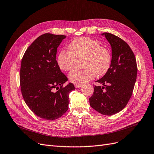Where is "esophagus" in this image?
I'll list each match as a JSON object with an SVG mask.
<instances>
[{
	"instance_id": "34e87169",
	"label": "esophagus",
	"mask_w": 154,
	"mask_h": 154,
	"mask_svg": "<svg viewBox=\"0 0 154 154\" xmlns=\"http://www.w3.org/2000/svg\"><path fill=\"white\" fill-rule=\"evenodd\" d=\"M82 84H75L74 85V87H75L76 88H80L81 87H82Z\"/></svg>"
}]
</instances>
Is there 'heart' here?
I'll return each instance as SVG.
<instances>
[{
  "instance_id": "heart-1",
  "label": "heart",
  "mask_w": 154,
  "mask_h": 154,
  "mask_svg": "<svg viewBox=\"0 0 154 154\" xmlns=\"http://www.w3.org/2000/svg\"><path fill=\"white\" fill-rule=\"evenodd\" d=\"M84 58L83 70H73L69 74L71 82L83 84L92 80L96 76H103L109 71L112 64L110 51L101 46L98 40L88 37H81L72 40L69 44V51L59 53L57 62L59 68L69 71L75 66L76 60Z\"/></svg>"
}]
</instances>
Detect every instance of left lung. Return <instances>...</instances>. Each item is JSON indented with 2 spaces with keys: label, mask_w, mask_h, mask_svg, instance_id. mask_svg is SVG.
Segmentation results:
<instances>
[{
  "label": "left lung",
  "mask_w": 154,
  "mask_h": 154,
  "mask_svg": "<svg viewBox=\"0 0 154 154\" xmlns=\"http://www.w3.org/2000/svg\"><path fill=\"white\" fill-rule=\"evenodd\" d=\"M112 48V64L109 71L97 80L103 86L94 85L89 98L92 108L100 114L111 116L119 112L132 96L137 78L135 55L128 44L119 37L104 32Z\"/></svg>",
  "instance_id": "obj_1"
}]
</instances>
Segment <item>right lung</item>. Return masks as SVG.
Instances as JSON below:
<instances>
[{
  "label": "right lung",
  "instance_id": "add662e5",
  "mask_svg": "<svg viewBox=\"0 0 154 154\" xmlns=\"http://www.w3.org/2000/svg\"><path fill=\"white\" fill-rule=\"evenodd\" d=\"M66 37L42 35L27 49L22 59L20 83L23 98L32 112L44 119H57L66 113L69 93L75 89L72 83L63 87L68 79L56 60L57 48Z\"/></svg>",
  "mask_w": 154,
  "mask_h": 154
}]
</instances>
